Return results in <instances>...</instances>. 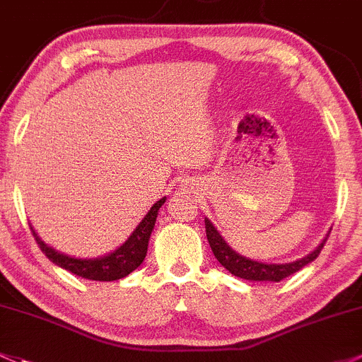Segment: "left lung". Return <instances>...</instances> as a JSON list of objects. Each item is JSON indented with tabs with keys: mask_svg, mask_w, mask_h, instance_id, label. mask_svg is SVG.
<instances>
[{
	"mask_svg": "<svg viewBox=\"0 0 362 362\" xmlns=\"http://www.w3.org/2000/svg\"><path fill=\"white\" fill-rule=\"evenodd\" d=\"M204 226H206V238L211 246L213 255H215L216 260H218L227 271L246 281H271V283H279L284 277L298 272L300 269H303L305 265H309L310 262H314L315 258L319 257V253H321L322 246H325L326 239H328L329 235L328 230V234H326V238L319 243L317 248L312 250L310 253L305 255L303 258L290 262V264H267V262L251 260V258L243 257L238 251L232 250L230 246L227 245L226 239L222 238V234L215 229V226H213L208 218H204Z\"/></svg>",
	"mask_w": 362,
	"mask_h": 362,
	"instance_id": "1",
	"label": "left lung"
}]
</instances>
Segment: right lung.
<instances>
[{
    "label": "right lung",
    "instance_id": "right-lung-1",
    "mask_svg": "<svg viewBox=\"0 0 362 362\" xmlns=\"http://www.w3.org/2000/svg\"><path fill=\"white\" fill-rule=\"evenodd\" d=\"M165 203L166 196L156 201L151 210L146 213L142 222L135 227V230L132 232L130 238L123 245L117 246L111 253L97 258H78L62 253V251H57L37 235L33 226H30V230H33L41 251L47 255L48 260H52L59 267L90 281H117L132 274L144 262L147 255V246H149L151 232L154 230L156 218H158V211Z\"/></svg>",
    "mask_w": 362,
    "mask_h": 362
}]
</instances>
